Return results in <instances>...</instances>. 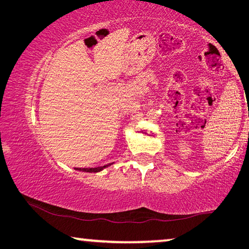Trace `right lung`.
<instances>
[{
	"instance_id": "right-lung-1",
	"label": "right lung",
	"mask_w": 249,
	"mask_h": 249,
	"mask_svg": "<svg viewBox=\"0 0 249 249\" xmlns=\"http://www.w3.org/2000/svg\"><path fill=\"white\" fill-rule=\"evenodd\" d=\"M111 163H108V165L107 166H102V167H98V168H77V170H80V171H86V172H99L101 170H103L104 168L108 167Z\"/></svg>"
}]
</instances>
